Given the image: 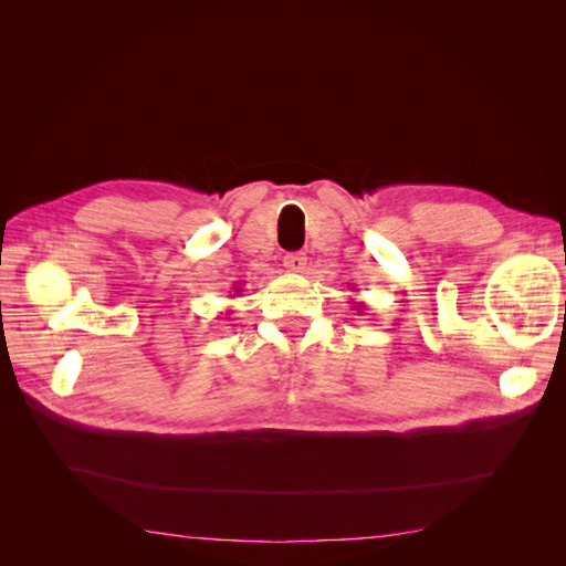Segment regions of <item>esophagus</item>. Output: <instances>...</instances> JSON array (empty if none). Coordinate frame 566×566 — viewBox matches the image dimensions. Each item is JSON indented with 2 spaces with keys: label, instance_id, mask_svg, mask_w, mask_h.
<instances>
[{
  "label": "esophagus",
  "instance_id": "esophagus-1",
  "mask_svg": "<svg viewBox=\"0 0 566 566\" xmlns=\"http://www.w3.org/2000/svg\"><path fill=\"white\" fill-rule=\"evenodd\" d=\"M283 266H285L287 271H295V273L304 271V269H306V256H304V252H287V254L283 256Z\"/></svg>",
  "mask_w": 566,
  "mask_h": 566
}]
</instances>
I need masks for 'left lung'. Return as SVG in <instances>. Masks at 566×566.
<instances>
[{
    "label": "left lung",
    "instance_id": "1",
    "mask_svg": "<svg viewBox=\"0 0 566 566\" xmlns=\"http://www.w3.org/2000/svg\"><path fill=\"white\" fill-rule=\"evenodd\" d=\"M349 304L354 306V310H356V312H361V310H364V304H361V302H354V300H349Z\"/></svg>",
    "mask_w": 566,
    "mask_h": 566
}]
</instances>
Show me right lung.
<instances>
[{"mask_svg":"<svg viewBox=\"0 0 566 566\" xmlns=\"http://www.w3.org/2000/svg\"><path fill=\"white\" fill-rule=\"evenodd\" d=\"M233 293H241V290H238V287H235V290H233ZM227 314H229V312H227Z\"/></svg>","mask_w":566,"mask_h":566,"instance_id":"add662e5","label":"right lung"}]
</instances>
